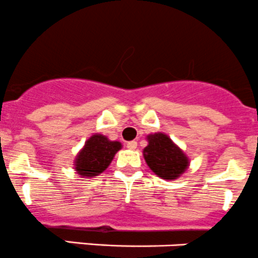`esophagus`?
<instances>
[{
	"label": "esophagus",
	"mask_w": 258,
	"mask_h": 258,
	"mask_svg": "<svg viewBox=\"0 0 258 258\" xmlns=\"http://www.w3.org/2000/svg\"><path fill=\"white\" fill-rule=\"evenodd\" d=\"M127 147H128L130 150H135L137 147V142L136 141H130L127 142Z\"/></svg>",
	"instance_id": "34e87169"
}]
</instances>
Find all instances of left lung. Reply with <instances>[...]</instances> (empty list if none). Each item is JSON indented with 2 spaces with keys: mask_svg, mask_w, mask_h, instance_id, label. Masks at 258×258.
I'll list each match as a JSON object with an SVG mask.
<instances>
[{
  "mask_svg": "<svg viewBox=\"0 0 258 258\" xmlns=\"http://www.w3.org/2000/svg\"><path fill=\"white\" fill-rule=\"evenodd\" d=\"M149 145L144 149V157L150 169L161 179L179 177L189 165L184 152L164 134L150 135Z\"/></svg>",
  "mask_w": 258,
  "mask_h": 258,
  "instance_id": "obj_1",
  "label": "left lung"
}]
</instances>
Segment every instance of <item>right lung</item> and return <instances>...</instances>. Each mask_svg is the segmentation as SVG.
I'll use <instances>...</instances> for the list:
<instances>
[{
	"mask_svg": "<svg viewBox=\"0 0 258 258\" xmlns=\"http://www.w3.org/2000/svg\"><path fill=\"white\" fill-rule=\"evenodd\" d=\"M121 146L118 141H109L103 135H93L77 156L76 171L87 177L99 175L109 166Z\"/></svg>",
	"mask_w": 258,
	"mask_h": 258,
	"instance_id": "obj_1",
	"label": "right lung"
}]
</instances>
